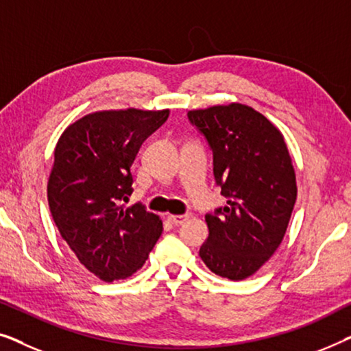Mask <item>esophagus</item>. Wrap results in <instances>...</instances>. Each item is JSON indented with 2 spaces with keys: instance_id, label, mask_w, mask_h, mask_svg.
<instances>
[{
  "instance_id": "34e87169",
  "label": "esophagus",
  "mask_w": 351,
  "mask_h": 351,
  "mask_svg": "<svg viewBox=\"0 0 351 351\" xmlns=\"http://www.w3.org/2000/svg\"><path fill=\"white\" fill-rule=\"evenodd\" d=\"M190 219V214H167V220H169L171 223H174V225H182V223H185L186 220Z\"/></svg>"
}]
</instances>
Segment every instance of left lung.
<instances>
[{"instance_id":"1","label":"left lung","mask_w":351,"mask_h":351,"mask_svg":"<svg viewBox=\"0 0 351 351\" xmlns=\"http://www.w3.org/2000/svg\"><path fill=\"white\" fill-rule=\"evenodd\" d=\"M189 118L213 148L215 182L228 198L206 215L209 237L199 257L215 275L246 280L280 247L297 199L285 136L261 112L238 102L190 110Z\"/></svg>"}]
</instances>
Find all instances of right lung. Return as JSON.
<instances>
[{"label":"right lung","mask_w":351,"mask_h":351,"mask_svg":"<svg viewBox=\"0 0 351 351\" xmlns=\"http://www.w3.org/2000/svg\"><path fill=\"white\" fill-rule=\"evenodd\" d=\"M169 110H100L69 124L54 148L47 203L60 237L102 281L134 275L162 233L160 215L126 208L131 166Z\"/></svg>","instance_id":"obj_1"}]
</instances>
